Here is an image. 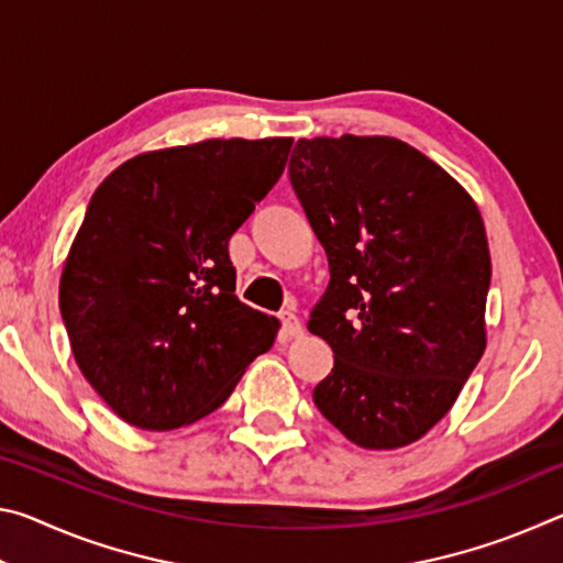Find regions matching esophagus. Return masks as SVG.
<instances>
[{
	"instance_id": "34e87169",
	"label": "esophagus",
	"mask_w": 563,
	"mask_h": 563,
	"mask_svg": "<svg viewBox=\"0 0 563 563\" xmlns=\"http://www.w3.org/2000/svg\"><path fill=\"white\" fill-rule=\"evenodd\" d=\"M283 332L288 338H302L305 330H302V322L292 316V312H283Z\"/></svg>"
}]
</instances>
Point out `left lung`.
Returning a JSON list of instances; mask_svg holds the SVG:
<instances>
[{
    "instance_id": "obj_1",
    "label": "left lung",
    "mask_w": 563,
    "mask_h": 563,
    "mask_svg": "<svg viewBox=\"0 0 563 563\" xmlns=\"http://www.w3.org/2000/svg\"><path fill=\"white\" fill-rule=\"evenodd\" d=\"M288 170L330 265L308 330L335 365L312 399L362 450L422 440L487 347L492 258L479 208L393 136L300 139Z\"/></svg>"
}]
</instances>
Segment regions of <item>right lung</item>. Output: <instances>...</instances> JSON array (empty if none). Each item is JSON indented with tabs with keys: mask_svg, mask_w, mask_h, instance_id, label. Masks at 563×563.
<instances>
[{
	"mask_svg": "<svg viewBox=\"0 0 563 563\" xmlns=\"http://www.w3.org/2000/svg\"><path fill=\"white\" fill-rule=\"evenodd\" d=\"M292 139H208L129 158L93 190L59 280L81 375L123 422L216 412L278 338L235 298L228 241L278 184Z\"/></svg>",
	"mask_w": 563,
	"mask_h": 563,
	"instance_id": "1",
	"label": "right lung"
}]
</instances>
